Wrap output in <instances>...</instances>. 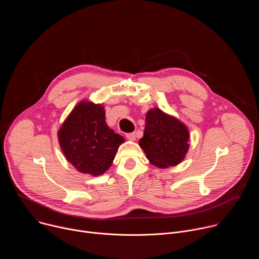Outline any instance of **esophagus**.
I'll return each instance as SVG.
<instances>
[{
  "instance_id": "34e87169",
  "label": "esophagus",
  "mask_w": 259,
  "mask_h": 259,
  "mask_svg": "<svg viewBox=\"0 0 259 259\" xmlns=\"http://www.w3.org/2000/svg\"><path fill=\"white\" fill-rule=\"evenodd\" d=\"M126 137H127V139L133 141V140L136 139V134H135L134 132H132V133H127V134H126Z\"/></svg>"
}]
</instances>
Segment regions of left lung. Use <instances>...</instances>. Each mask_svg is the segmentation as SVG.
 <instances>
[{
	"label": "left lung",
	"instance_id": "8db88e82",
	"mask_svg": "<svg viewBox=\"0 0 259 259\" xmlns=\"http://www.w3.org/2000/svg\"><path fill=\"white\" fill-rule=\"evenodd\" d=\"M188 127L160 108H152L145 116V128L139 145L149 161L159 167L176 166L189 151Z\"/></svg>",
	"mask_w": 259,
	"mask_h": 259
}]
</instances>
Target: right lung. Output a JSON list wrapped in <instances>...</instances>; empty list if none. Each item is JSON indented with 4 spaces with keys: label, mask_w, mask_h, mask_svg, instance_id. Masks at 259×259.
<instances>
[{
    "label": "right lung",
    "mask_w": 259,
    "mask_h": 259,
    "mask_svg": "<svg viewBox=\"0 0 259 259\" xmlns=\"http://www.w3.org/2000/svg\"><path fill=\"white\" fill-rule=\"evenodd\" d=\"M66 160L79 172L98 176L113 164L124 137L109 129L101 104L79 102L58 130Z\"/></svg>",
    "instance_id": "add662e5"
}]
</instances>
